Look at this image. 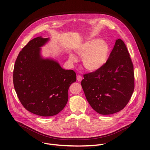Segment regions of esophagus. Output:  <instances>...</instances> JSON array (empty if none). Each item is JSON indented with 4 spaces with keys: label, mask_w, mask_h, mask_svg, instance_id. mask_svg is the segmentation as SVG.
Wrapping results in <instances>:
<instances>
[{
    "label": "esophagus",
    "mask_w": 150,
    "mask_h": 150,
    "mask_svg": "<svg viewBox=\"0 0 150 150\" xmlns=\"http://www.w3.org/2000/svg\"><path fill=\"white\" fill-rule=\"evenodd\" d=\"M76 79H77V81H81V80H82V79H83V78H82V76H81V75H77V76H76Z\"/></svg>",
    "instance_id": "obj_1"
}]
</instances>
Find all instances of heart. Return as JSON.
Listing matches in <instances>:
<instances>
[{"instance_id": "1", "label": "heart", "mask_w": 150, "mask_h": 150, "mask_svg": "<svg viewBox=\"0 0 150 150\" xmlns=\"http://www.w3.org/2000/svg\"><path fill=\"white\" fill-rule=\"evenodd\" d=\"M109 49L107 43L98 39H93L84 42L76 50V53L83 58L84 67L91 70L100 69L107 61ZM69 60L77 62V58L72 53L69 54Z\"/></svg>"}]
</instances>
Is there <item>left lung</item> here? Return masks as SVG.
<instances>
[{
  "label": "left lung",
  "mask_w": 150,
  "mask_h": 150,
  "mask_svg": "<svg viewBox=\"0 0 150 150\" xmlns=\"http://www.w3.org/2000/svg\"><path fill=\"white\" fill-rule=\"evenodd\" d=\"M81 86L92 109L100 114L119 112L128 104L134 89V67L124 42L116 40L106 64L84 75Z\"/></svg>",
  "instance_id": "left-lung-1"
}]
</instances>
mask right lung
Segmentation results:
<instances>
[{
	"mask_svg": "<svg viewBox=\"0 0 150 150\" xmlns=\"http://www.w3.org/2000/svg\"><path fill=\"white\" fill-rule=\"evenodd\" d=\"M49 41L34 38L19 52L13 70V84L17 96L27 111L50 117L58 114L68 101V90L76 80L73 70L62 69L58 62L43 58L41 47Z\"/></svg>",
	"mask_w": 150,
	"mask_h": 150,
	"instance_id": "1",
	"label": "right lung"
}]
</instances>
